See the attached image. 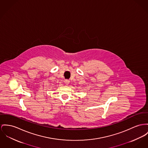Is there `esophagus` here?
Segmentation results:
<instances>
[{
    "label": "esophagus",
    "mask_w": 148,
    "mask_h": 148,
    "mask_svg": "<svg viewBox=\"0 0 148 148\" xmlns=\"http://www.w3.org/2000/svg\"><path fill=\"white\" fill-rule=\"evenodd\" d=\"M64 83H65V84H66V85H69V79H65V80H64Z\"/></svg>",
    "instance_id": "1"
}]
</instances>
